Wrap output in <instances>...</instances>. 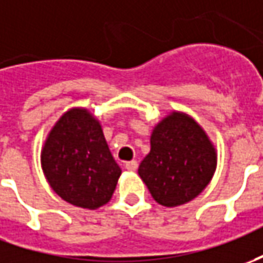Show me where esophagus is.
Segmentation results:
<instances>
[{"mask_svg":"<svg viewBox=\"0 0 263 263\" xmlns=\"http://www.w3.org/2000/svg\"><path fill=\"white\" fill-rule=\"evenodd\" d=\"M124 167L128 170V171H135V170L138 168V162H137V161H128V162H125Z\"/></svg>","mask_w":263,"mask_h":263,"instance_id":"34e87169","label":"esophagus"}]
</instances>
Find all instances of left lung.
I'll return each mask as SVG.
<instances>
[{"label":"left lung","instance_id":"1","mask_svg":"<svg viewBox=\"0 0 263 263\" xmlns=\"http://www.w3.org/2000/svg\"><path fill=\"white\" fill-rule=\"evenodd\" d=\"M149 144L151 149L139 164L138 174L158 204H185L212 181L217 151L190 115L170 112L154 126Z\"/></svg>","mask_w":263,"mask_h":263}]
</instances>
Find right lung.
Segmentation results:
<instances>
[{"mask_svg":"<svg viewBox=\"0 0 263 263\" xmlns=\"http://www.w3.org/2000/svg\"><path fill=\"white\" fill-rule=\"evenodd\" d=\"M40 160L53 192L73 206L89 210L112 199L122 174L99 119L79 106L57 119L43 144Z\"/></svg>","mask_w":263,"mask_h":263,"instance_id":"add662e5","label":"right lung"}]
</instances>
